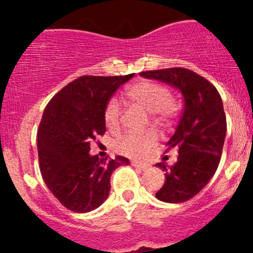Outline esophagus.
<instances>
[{"mask_svg":"<svg viewBox=\"0 0 253 253\" xmlns=\"http://www.w3.org/2000/svg\"><path fill=\"white\" fill-rule=\"evenodd\" d=\"M132 165H133L134 168H138V169L142 170V171H144V170L148 169L147 164H144V163L142 162H137V160H133V162H132Z\"/></svg>","mask_w":253,"mask_h":253,"instance_id":"1","label":"esophagus"}]
</instances>
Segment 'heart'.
<instances>
[{
  "label": "heart",
  "mask_w": 253,
  "mask_h": 253,
  "mask_svg": "<svg viewBox=\"0 0 253 253\" xmlns=\"http://www.w3.org/2000/svg\"><path fill=\"white\" fill-rule=\"evenodd\" d=\"M125 98L142 110L152 114L155 124L164 126L175 116L176 104L170 98V93L163 84L153 81H141L132 84L125 91ZM121 110L116 100L109 101L104 111V121L109 129H116L120 125ZM157 141L152 132L147 133H127L116 143V149L127 157H142L149 147Z\"/></svg>",
  "instance_id": "b5f03b06"
}]
</instances>
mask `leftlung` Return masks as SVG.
Here are the masks:
<instances>
[{"mask_svg":"<svg viewBox=\"0 0 253 253\" xmlns=\"http://www.w3.org/2000/svg\"><path fill=\"white\" fill-rule=\"evenodd\" d=\"M139 75L174 86L183 98L182 116L167 143L169 149L177 148V162L172 167L155 164L165 171V182L155 197L167 203L186 202L206 187L220 162L226 136L220 94L206 78L186 68L147 71Z\"/></svg>","mask_w":253,"mask_h":253,"instance_id":"8db88e82","label":"left lung"}]
</instances>
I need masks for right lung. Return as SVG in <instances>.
Listing matches in <instances>:
<instances>
[{
  "mask_svg": "<svg viewBox=\"0 0 253 253\" xmlns=\"http://www.w3.org/2000/svg\"><path fill=\"white\" fill-rule=\"evenodd\" d=\"M134 73L115 77L83 76L61 89L46 105L38 129L40 171L53 196L70 211L86 213L110 192L111 174L129 160L99 159L90 143L106 131L104 111L115 91Z\"/></svg>",
  "mask_w": 253,
  "mask_h": 253,
  "instance_id": "obj_1",
  "label": "right lung"
}]
</instances>
